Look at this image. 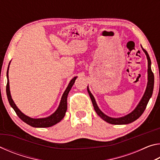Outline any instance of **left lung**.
Here are the masks:
<instances>
[{"label": "left lung", "mask_w": 160, "mask_h": 160, "mask_svg": "<svg viewBox=\"0 0 160 160\" xmlns=\"http://www.w3.org/2000/svg\"><path fill=\"white\" fill-rule=\"evenodd\" d=\"M142 49L145 53L146 56H147V58L148 61V82L147 88H146L144 95H143L142 99L140 100L138 105L137 107L135 108L133 112H132L131 113H129V114L121 118H114L109 117V116L105 115L104 113H103L101 111H100L99 107H97V103L95 102V99H94L93 95L92 94L90 90H89V89L88 88V92L89 94H90V97L91 98L94 110H95V112H97V114L100 116V117H101L102 119H104L105 121H107L108 123H112V124H115V125H121V124H128L130 123H132L134 121L137 120V119L142 114V113L144 112V111L146 109V107H147L149 100H150V97H152V94L153 88H154V74L151 70V66H150L151 61H150V56H149L148 52L144 49V48H142Z\"/></svg>", "instance_id": "8db88e82"}]
</instances>
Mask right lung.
Returning a JSON list of instances; mask_svg holds the SVG:
<instances>
[{"instance_id": "add662e5", "label": "right lung", "mask_w": 160, "mask_h": 160, "mask_svg": "<svg viewBox=\"0 0 160 160\" xmlns=\"http://www.w3.org/2000/svg\"><path fill=\"white\" fill-rule=\"evenodd\" d=\"M7 77L8 82L6 85V93L8 99V102L10 103V106L12 107V109L15 110V113H17V115L19 116V118H20L21 120H22L24 122H25L26 123H28V125L32 127H36V128H47V127H50L55 125V124L57 123L60 122L62 119H63L65 114H66L67 110L68 94L70 90H71V88L75 83V81L76 80L77 77L73 78L71 80H70L68 86L66 91L64 92L63 96H62L61 103L60 104H59V107L57 110H56L52 115H51L50 116H48V117L44 118H32L30 117H29V116L25 115L23 113H22L20 112V109H18L14 102H13L12 99L11 98V95H10L8 80V69L7 71Z\"/></svg>"}]
</instances>
